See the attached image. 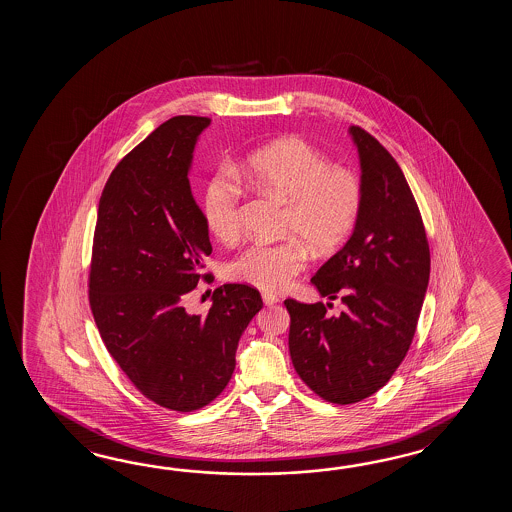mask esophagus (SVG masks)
Returning a JSON list of instances; mask_svg holds the SVG:
<instances>
[{"mask_svg":"<svg viewBox=\"0 0 512 512\" xmlns=\"http://www.w3.org/2000/svg\"><path fill=\"white\" fill-rule=\"evenodd\" d=\"M261 298H263V302H265V305H274L280 302V298H278L276 294L272 293H263L261 294Z\"/></svg>","mask_w":512,"mask_h":512,"instance_id":"obj_1","label":"esophagus"}]
</instances>
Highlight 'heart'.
<instances>
[{
  "label": "heart",
  "mask_w": 512,
  "mask_h": 512,
  "mask_svg": "<svg viewBox=\"0 0 512 512\" xmlns=\"http://www.w3.org/2000/svg\"><path fill=\"white\" fill-rule=\"evenodd\" d=\"M238 174L252 188L289 203L285 232L309 241L316 251L337 249L357 225L362 208L359 174L331 163L302 139L272 142L241 164ZM203 216L219 241L240 236L241 188L229 174L221 172L208 181ZM307 258L309 249L298 238L256 241L230 261V280L278 293L293 283Z\"/></svg>",
  "instance_id": "obj_1"
}]
</instances>
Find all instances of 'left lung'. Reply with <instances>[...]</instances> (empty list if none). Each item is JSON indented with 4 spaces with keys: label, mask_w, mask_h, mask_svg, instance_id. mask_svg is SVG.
Wrapping results in <instances>:
<instances>
[{
    "label": "left lung",
    "mask_w": 512,
    "mask_h": 512,
    "mask_svg": "<svg viewBox=\"0 0 512 512\" xmlns=\"http://www.w3.org/2000/svg\"><path fill=\"white\" fill-rule=\"evenodd\" d=\"M362 208L348 243L316 271L320 296L340 298L327 315L322 302L285 300L291 315L289 353L300 379L329 403H359L390 381L412 344L430 278L423 219L403 170L359 126Z\"/></svg>",
    "instance_id": "1"
}]
</instances>
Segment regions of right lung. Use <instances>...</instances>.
<instances>
[{
  "instance_id": "1",
  "label": "right lung",
  "mask_w": 512,
  "mask_h": 512,
  "mask_svg": "<svg viewBox=\"0 0 512 512\" xmlns=\"http://www.w3.org/2000/svg\"><path fill=\"white\" fill-rule=\"evenodd\" d=\"M207 117L166 120L109 175L98 203L89 305L109 355L150 401L194 412L225 390L243 331L263 307L251 285L225 283L190 315L212 245L188 181Z\"/></svg>"
}]
</instances>
